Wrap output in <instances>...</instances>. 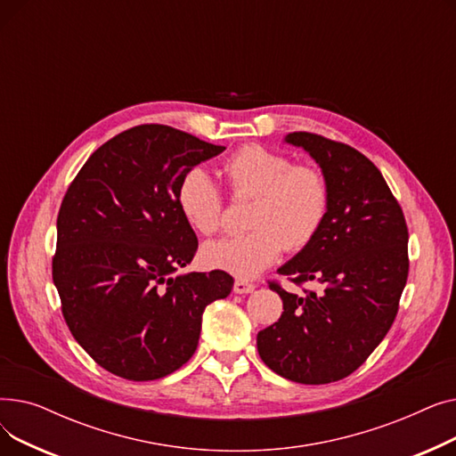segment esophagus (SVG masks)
<instances>
[{"mask_svg": "<svg viewBox=\"0 0 456 456\" xmlns=\"http://www.w3.org/2000/svg\"><path fill=\"white\" fill-rule=\"evenodd\" d=\"M232 290H234V294H251L255 290V284L248 282L244 279H236Z\"/></svg>", "mask_w": 456, "mask_h": 456, "instance_id": "34e87169", "label": "esophagus"}]
</instances>
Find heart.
Returning <instances> with one entry per match:
<instances>
[{
  "label": "heart",
  "instance_id": "heart-1",
  "mask_svg": "<svg viewBox=\"0 0 456 456\" xmlns=\"http://www.w3.org/2000/svg\"><path fill=\"white\" fill-rule=\"evenodd\" d=\"M224 172L234 194H253L246 234L207 242L201 258L208 268L253 279L270 268L284 246L299 251L314 240L329 210V184L322 172L262 146L231 155ZM184 220L201 234L220 229L224 200L218 184L201 166L188 170L177 186Z\"/></svg>",
  "mask_w": 456,
  "mask_h": 456
}]
</instances>
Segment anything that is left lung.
Masks as SVG:
<instances>
[{
  "instance_id": "8db88e82",
  "label": "left lung",
  "mask_w": 456,
  "mask_h": 456,
  "mask_svg": "<svg viewBox=\"0 0 456 456\" xmlns=\"http://www.w3.org/2000/svg\"><path fill=\"white\" fill-rule=\"evenodd\" d=\"M284 143L314 159L329 184V210L316 238L277 270L322 292L282 299L279 322L256 334L270 370L301 385H327L362 366L392 327L409 277L404 216L375 164L362 153L313 133Z\"/></svg>"
}]
</instances>
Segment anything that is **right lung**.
<instances>
[{
  "label": "right lung",
  "mask_w": 456,
  "mask_h": 456,
  "mask_svg": "<svg viewBox=\"0 0 456 456\" xmlns=\"http://www.w3.org/2000/svg\"><path fill=\"white\" fill-rule=\"evenodd\" d=\"M224 150L138 126L95 150L66 191L53 258L62 314L77 344L118 377L155 380L186 364L205 306L232 290L222 270L174 275L198 251L177 186Z\"/></svg>",
  "instance_id": "right-lung-1"
}]
</instances>
